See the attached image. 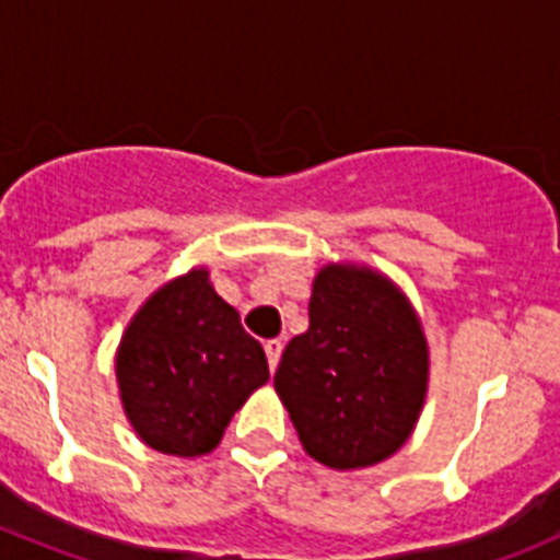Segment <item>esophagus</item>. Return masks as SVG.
Listing matches in <instances>:
<instances>
[{
	"label": "esophagus",
	"mask_w": 560,
	"mask_h": 560,
	"mask_svg": "<svg viewBox=\"0 0 560 560\" xmlns=\"http://www.w3.org/2000/svg\"><path fill=\"white\" fill-rule=\"evenodd\" d=\"M281 351H284V342H281V339H268V342H265V353H268L270 370L279 368Z\"/></svg>",
	"instance_id": "esophagus-1"
}]
</instances>
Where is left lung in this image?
<instances>
[{"instance_id":"left-lung-1","label":"left lung","mask_w":560,"mask_h":560,"mask_svg":"<svg viewBox=\"0 0 560 560\" xmlns=\"http://www.w3.org/2000/svg\"><path fill=\"white\" fill-rule=\"evenodd\" d=\"M428 339L406 292L370 265L317 270L310 328L290 339L273 386L315 462L362 469L395 456L428 395Z\"/></svg>"}]
</instances>
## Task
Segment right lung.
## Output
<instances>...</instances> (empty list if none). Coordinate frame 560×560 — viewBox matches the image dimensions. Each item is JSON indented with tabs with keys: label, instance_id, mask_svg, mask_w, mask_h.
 I'll list each match as a JSON object with an SVG mask.
<instances>
[{
	"label": "right lung",
	"instance_id": "right-lung-1",
	"mask_svg": "<svg viewBox=\"0 0 560 560\" xmlns=\"http://www.w3.org/2000/svg\"><path fill=\"white\" fill-rule=\"evenodd\" d=\"M129 425L165 456L221 445L234 411L268 384L262 345L215 292L207 268L165 281L135 312L115 351Z\"/></svg>",
	"mask_w": 560,
	"mask_h": 560
}]
</instances>
